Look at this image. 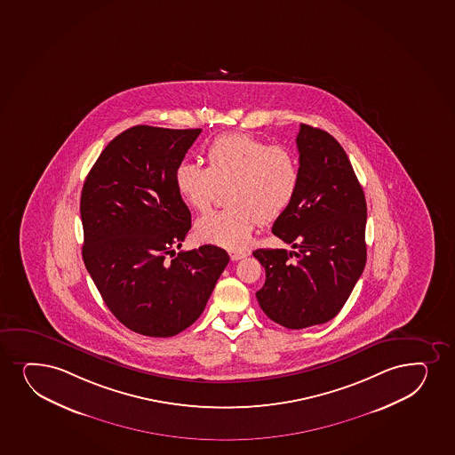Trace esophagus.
<instances>
[{
  "label": "esophagus",
  "instance_id": "1",
  "mask_svg": "<svg viewBox=\"0 0 455 455\" xmlns=\"http://www.w3.org/2000/svg\"><path fill=\"white\" fill-rule=\"evenodd\" d=\"M246 256H248V252L245 251H230V257L233 262H237V260H241V259Z\"/></svg>",
  "mask_w": 455,
  "mask_h": 455
}]
</instances>
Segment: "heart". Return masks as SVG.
Instances as JSON below:
<instances>
[{
    "label": "heart",
    "instance_id": "b5f03b06",
    "mask_svg": "<svg viewBox=\"0 0 455 455\" xmlns=\"http://www.w3.org/2000/svg\"><path fill=\"white\" fill-rule=\"evenodd\" d=\"M207 167L182 163L175 171L180 198L195 212H207L220 188H227L222 212L205 214L195 224L204 243L241 250L257 224L286 212L299 186V163L286 146L267 145L250 134H225L209 146Z\"/></svg>",
    "mask_w": 455,
    "mask_h": 455
}]
</instances>
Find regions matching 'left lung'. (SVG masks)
Masks as SVG:
<instances>
[{
	"label": "left lung",
	"mask_w": 455,
	"mask_h": 455,
	"mask_svg": "<svg viewBox=\"0 0 455 455\" xmlns=\"http://www.w3.org/2000/svg\"><path fill=\"white\" fill-rule=\"evenodd\" d=\"M299 186L273 225L294 251L252 252L267 280L256 297L288 329L323 324L342 309L367 260V204L348 156L323 129L299 124Z\"/></svg>",
	"instance_id": "8db88e82"
}]
</instances>
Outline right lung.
<instances>
[{"instance_id":"obj_1","label":"right lung","mask_w":455,"mask_h":455,"mask_svg":"<svg viewBox=\"0 0 455 455\" xmlns=\"http://www.w3.org/2000/svg\"><path fill=\"white\" fill-rule=\"evenodd\" d=\"M201 131L129 128L103 149L82 188L86 269L114 316L146 337L192 326L230 262L214 245L175 256L192 227L175 171Z\"/></svg>"}]
</instances>
